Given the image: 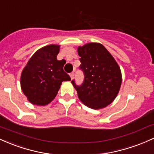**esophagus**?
Wrapping results in <instances>:
<instances>
[{
    "mask_svg": "<svg viewBox=\"0 0 154 154\" xmlns=\"http://www.w3.org/2000/svg\"><path fill=\"white\" fill-rule=\"evenodd\" d=\"M70 78H71V79H73V77H74V72H70Z\"/></svg>",
    "mask_w": 154,
    "mask_h": 154,
    "instance_id": "1",
    "label": "esophagus"
}]
</instances>
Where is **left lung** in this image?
<instances>
[{"mask_svg":"<svg viewBox=\"0 0 154 154\" xmlns=\"http://www.w3.org/2000/svg\"><path fill=\"white\" fill-rule=\"evenodd\" d=\"M80 68L84 80L81 86L71 83L81 101L92 109L110 105L118 94L122 85V72L118 63L103 45L89 43L78 48Z\"/></svg>","mask_w":154,"mask_h":154,"instance_id":"8db88e82","label":"left lung"}]
</instances>
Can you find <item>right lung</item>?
I'll list each match as a JSON object with an SVG mask.
<instances>
[{
  "mask_svg": "<svg viewBox=\"0 0 154 154\" xmlns=\"http://www.w3.org/2000/svg\"><path fill=\"white\" fill-rule=\"evenodd\" d=\"M60 45L51 44L38 50L22 72V90L30 103L46 105L57 94L62 82L70 81L63 70L65 60H57Z\"/></svg>",
  "mask_w": 154,
  "mask_h": 154,
  "instance_id": "right-lung-1",
  "label": "right lung"
}]
</instances>
